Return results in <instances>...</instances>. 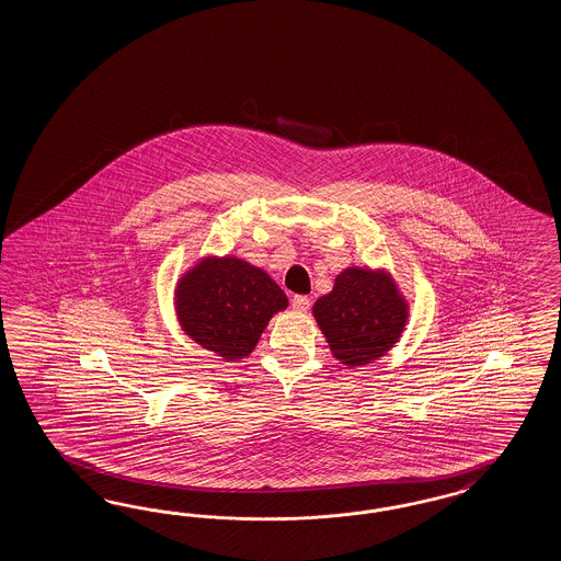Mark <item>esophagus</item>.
I'll list each match as a JSON object with an SVG mask.
<instances>
[{
    "mask_svg": "<svg viewBox=\"0 0 561 561\" xmlns=\"http://www.w3.org/2000/svg\"><path fill=\"white\" fill-rule=\"evenodd\" d=\"M291 308H294L296 312H306V310L310 308V300H308L306 296H294V298H291Z\"/></svg>",
    "mask_w": 561,
    "mask_h": 561,
    "instance_id": "obj_1",
    "label": "esophagus"
}]
</instances>
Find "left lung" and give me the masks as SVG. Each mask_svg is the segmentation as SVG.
<instances>
[{
    "label": "left lung",
    "mask_w": 561,
    "mask_h": 561,
    "mask_svg": "<svg viewBox=\"0 0 561 561\" xmlns=\"http://www.w3.org/2000/svg\"><path fill=\"white\" fill-rule=\"evenodd\" d=\"M329 350L347 368L387 356L409 323V302L387 270L345 267L312 306Z\"/></svg>",
    "instance_id": "1"
}]
</instances>
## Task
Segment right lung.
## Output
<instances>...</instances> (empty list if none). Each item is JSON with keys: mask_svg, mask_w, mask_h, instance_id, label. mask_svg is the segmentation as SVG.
Instances as JSON below:
<instances>
[{"mask_svg": "<svg viewBox=\"0 0 561 561\" xmlns=\"http://www.w3.org/2000/svg\"><path fill=\"white\" fill-rule=\"evenodd\" d=\"M174 314L188 340L226 362L253 354L288 296L272 275L234 255L197 259L174 286Z\"/></svg>", "mask_w": 561, "mask_h": 561, "instance_id": "1", "label": "right lung"}]
</instances>
